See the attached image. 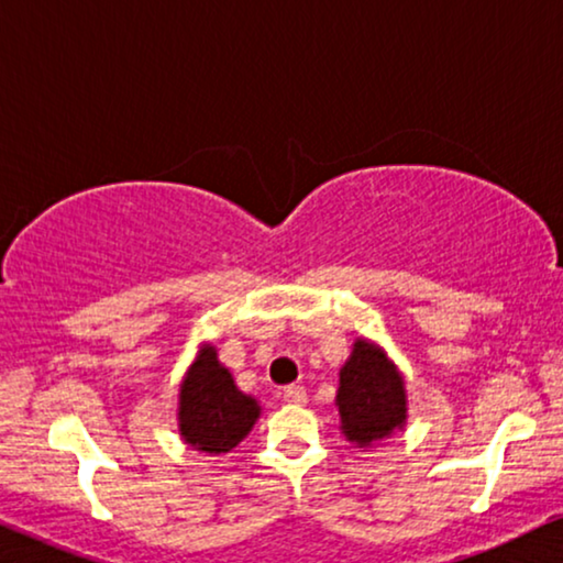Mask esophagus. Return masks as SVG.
I'll return each mask as SVG.
<instances>
[{
	"label": "esophagus",
	"instance_id": "obj_1",
	"mask_svg": "<svg viewBox=\"0 0 563 563\" xmlns=\"http://www.w3.org/2000/svg\"><path fill=\"white\" fill-rule=\"evenodd\" d=\"M282 397H284V402H289V405L307 402V391H305V387H299V384H289V387H284Z\"/></svg>",
	"mask_w": 563,
	"mask_h": 563
}]
</instances>
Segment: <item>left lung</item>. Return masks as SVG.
Masks as SVG:
<instances>
[{
	"mask_svg": "<svg viewBox=\"0 0 563 563\" xmlns=\"http://www.w3.org/2000/svg\"><path fill=\"white\" fill-rule=\"evenodd\" d=\"M338 412L349 441L368 445L405 422V384L376 345L358 341L341 368Z\"/></svg>",
	"mask_w": 563,
	"mask_h": 563,
	"instance_id": "left-lung-1",
	"label": "left lung"
}]
</instances>
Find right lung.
Instances as JSON below:
<instances>
[{
	"mask_svg": "<svg viewBox=\"0 0 563 563\" xmlns=\"http://www.w3.org/2000/svg\"><path fill=\"white\" fill-rule=\"evenodd\" d=\"M256 418V399L235 387L228 368L220 366L218 353L207 345L181 384L179 428L184 441L205 453H228L249 435Z\"/></svg>",
	"mask_w": 563,
	"mask_h": 563,
	"instance_id": "add662e5",
	"label": "right lung"
}]
</instances>
